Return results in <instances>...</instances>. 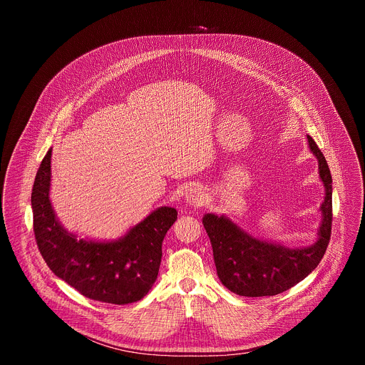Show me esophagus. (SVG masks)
I'll return each instance as SVG.
<instances>
[{"mask_svg":"<svg viewBox=\"0 0 365 365\" xmlns=\"http://www.w3.org/2000/svg\"><path fill=\"white\" fill-rule=\"evenodd\" d=\"M185 200L189 203V205H202L203 200H205V195L202 192L200 187L197 186H192L186 190V195H185Z\"/></svg>","mask_w":365,"mask_h":365,"instance_id":"1","label":"esophagus"}]
</instances>
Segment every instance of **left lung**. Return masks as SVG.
<instances>
[{
  "mask_svg": "<svg viewBox=\"0 0 365 365\" xmlns=\"http://www.w3.org/2000/svg\"><path fill=\"white\" fill-rule=\"evenodd\" d=\"M307 143L318 159L319 176L325 186V200L321 205L322 222L315 244L289 248L254 238L225 215L206 214L202 220L212 244L218 277L235 294L259 297L283 293L321 263L332 228V176L315 140L307 135Z\"/></svg>",
  "mask_w": 365,
  "mask_h": 365,
  "instance_id": "1",
  "label": "left lung"
}]
</instances>
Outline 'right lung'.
Here are the masks:
<instances>
[{"instance_id":"1","label":"right lung","mask_w":365,"mask_h":365,"mask_svg":"<svg viewBox=\"0 0 365 365\" xmlns=\"http://www.w3.org/2000/svg\"><path fill=\"white\" fill-rule=\"evenodd\" d=\"M50 160L51 150L41 160L31 192L34 237L48 269L92 300L127 304L143 299L158 279L162 242L178 211L158 207L115 241L78 240L51 207Z\"/></svg>"}]
</instances>
